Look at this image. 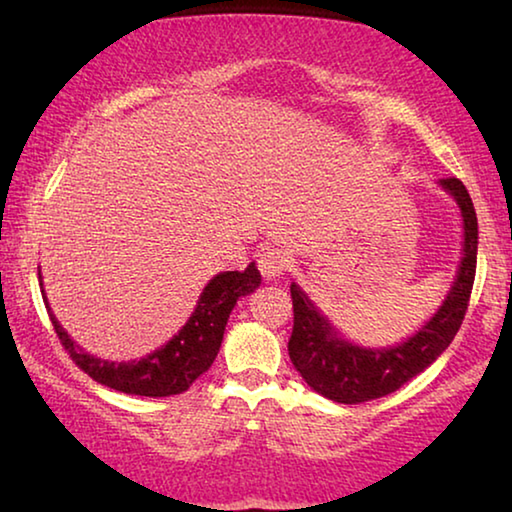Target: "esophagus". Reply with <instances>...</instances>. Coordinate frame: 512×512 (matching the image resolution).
Instances as JSON below:
<instances>
[{"instance_id": "esophagus-1", "label": "esophagus", "mask_w": 512, "mask_h": 512, "mask_svg": "<svg viewBox=\"0 0 512 512\" xmlns=\"http://www.w3.org/2000/svg\"><path fill=\"white\" fill-rule=\"evenodd\" d=\"M286 268H288V256L279 249H268L265 254H261V258H258V270H261L265 279L281 277V274L286 272Z\"/></svg>"}]
</instances>
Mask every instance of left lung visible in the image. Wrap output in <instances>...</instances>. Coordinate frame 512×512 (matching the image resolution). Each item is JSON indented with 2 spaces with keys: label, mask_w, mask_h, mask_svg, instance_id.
I'll list each match as a JSON object with an SVG mask.
<instances>
[{
  "label": "left lung",
  "mask_w": 512,
  "mask_h": 512,
  "mask_svg": "<svg viewBox=\"0 0 512 512\" xmlns=\"http://www.w3.org/2000/svg\"><path fill=\"white\" fill-rule=\"evenodd\" d=\"M462 217V258L446 298L420 328L392 346H360L346 339L314 305L298 281H291L293 335L288 355L318 395L339 404H360L390 395L432 365L453 342L464 321L476 277L478 219L469 191L457 177L439 180Z\"/></svg>",
  "instance_id": "1"
}]
</instances>
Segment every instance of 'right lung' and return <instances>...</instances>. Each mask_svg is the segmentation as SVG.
I'll use <instances>...</instances> for the list:
<instances>
[{"mask_svg": "<svg viewBox=\"0 0 512 512\" xmlns=\"http://www.w3.org/2000/svg\"><path fill=\"white\" fill-rule=\"evenodd\" d=\"M258 286H261V272H258L256 263H249L242 272L235 270L214 274L203 288L189 321L177 330V335L170 337L157 351L147 353L145 358L127 362L103 360L83 351L80 344L73 342L69 332L59 325L57 316L48 305L46 291L41 293L59 342L69 351L73 362L85 374H90L96 383L127 392V395L170 397L189 390V385L212 367L221 342H224V330L233 307L244 295L254 293Z\"/></svg>", "mask_w": 512, "mask_h": 512, "instance_id": "1", "label": "right lung"}]
</instances>
